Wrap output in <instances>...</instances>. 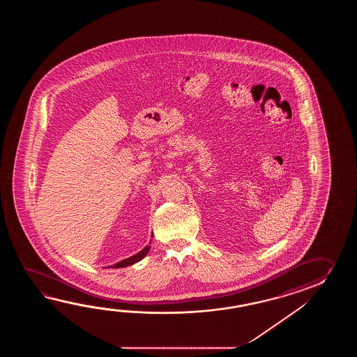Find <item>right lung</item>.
<instances>
[{"instance_id":"add662e5","label":"right lung","mask_w":357,"mask_h":357,"mask_svg":"<svg viewBox=\"0 0 357 357\" xmlns=\"http://www.w3.org/2000/svg\"><path fill=\"white\" fill-rule=\"evenodd\" d=\"M149 249H151V246L146 245L143 250L139 251L135 255H132V257H130L128 259H123L121 261L116 263L114 266H109L108 268H125V266H132V264H135V263L140 261L142 259L144 258L145 255L149 252Z\"/></svg>"}]
</instances>
